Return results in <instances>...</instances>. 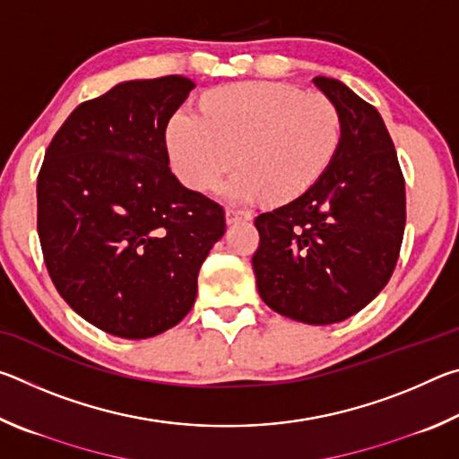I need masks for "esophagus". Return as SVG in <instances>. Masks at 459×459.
Returning a JSON list of instances; mask_svg holds the SVG:
<instances>
[{
	"label": "esophagus",
	"instance_id": "34e87169",
	"mask_svg": "<svg viewBox=\"0 0 459 459\" xmlns=\"http://www.w3.org/2000/svg\"><path fill=\"white\" fill-rule=\"evenodd\" d=\"M224 216H227V222L229 224H235V222H240V221H251L253 216L248 212H243V211H235V208H227V212H224Z\"/></svg>",
	"mask_w": 459,
	"mask_h": 459
}]
</instances>
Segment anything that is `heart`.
I'll return each mask as SVG.
<instances>
[{"instance_id": "1", "label": "heart", "mask_w": 459, "mask_h": 459, "mask_svg": "<svg viewBox=\"0 0 459 459\" xmlns=\"http://www.w3.org/2000/svg\"><path fill=\"white\" fill-rule=\"evenodd\" d=\"M340 115L320 92L281 82H235L206 92L200 115L180 108L166 143L176 176L208 192L232 166L224 186L232 202L265 198L287 204L322 180L340 145Z\"/></svg>"}]
</instances>
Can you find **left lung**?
<instances>
[{"label":"left lung","instance_id":"obj_1","mask_svg":"<svg viewBox=\"0 0 459 459\" xmlns=\"http://www.w3.org/2000/svg\"><path fill=\"white\" fill-rule=\"evenodd\" d=\"M314 84L340 115L338 152L312 190L255 219L253 271L273 312L325 325L383 291L407 214L397 152L377 108L336 79L316 76Z\"/></svg>","mask_w":459,"mask_h":459}]
</instances>
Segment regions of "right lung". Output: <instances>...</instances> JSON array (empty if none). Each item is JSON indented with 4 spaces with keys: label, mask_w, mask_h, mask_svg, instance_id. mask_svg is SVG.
Returning a JSON list of instances; mask_svg holds the SVG:
<instances>
[{
    "label": "right lung",
    "mask_w": 459,
    "mask_h": 459,
    "mask_svg": "<svg viewBox=\"0 0 459 459\" xmlns=\"http://www.w3.org/2000/svg\"><path fill=\"white\" fill-rule=\"evenodd\" d=\"M178 74L119 82L62 123L38 174V237L62 299L127 340L190 312L224 211L169 169L166 127L190 91Z\"/></svg>",
    "instance_id": "obj_1"
}]
</instances>
